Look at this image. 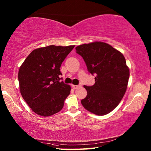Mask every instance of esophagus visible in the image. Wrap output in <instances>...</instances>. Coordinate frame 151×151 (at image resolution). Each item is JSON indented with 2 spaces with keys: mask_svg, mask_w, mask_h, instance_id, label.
<instances>
[{
  "mask_svg": "<svg viewBox=\"0 0 151 151\" xmlns=\"http://www.w3.org/2000/svg\"><path fill=\"white\" fill-rule=\"evenodd\" d=\"M81 85H72V88L74 89H77V88H81Z\"/></svg>",
  "mask_w": 151,
  "mask_h": 151,
  "instance_id": "esophagus-1",
  "label": "esophagus"
}]
</instances>
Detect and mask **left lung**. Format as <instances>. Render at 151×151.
I'll list each match as a JSON object with an SVG mask.
<instances>
[{
  "instance_id": "8db88e82",
  "label": "left lung",
  "mask_w": 151,
  "mask_h": 151,
  "mask_svg": "<svg viewBox=\"0 0 151 151\" xmlns=\"http://www.w3.org/2000/svg\"><path fill=\"white\" fill-rule=\"evenodd\" d=\"M88 72L95 75V84L84 86L87 96L81 101L86 110L104 115L117 106L126 92L130 73L123 54L103 42L83 44L75 48Z\"/></svg>"
}]
</instances>
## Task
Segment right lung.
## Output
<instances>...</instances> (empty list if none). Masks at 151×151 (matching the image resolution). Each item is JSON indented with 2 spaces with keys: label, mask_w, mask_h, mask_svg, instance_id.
Listing matches in <instances>:
<instances>
[{
  "label": "right lung",
  "mask_w": 151,
  "mask_h": 151,
  "mask_svg": "<svg viewBox=\"0 0 151 151\" xmlns=\"http://www.w3.org/2000/svg\"><path fill=\"white\" fill-rule=\"evenodd\" d=\"M75 45H50L34 50L18 73L22 98L35 113L47 117L63 107L70 86L61 81L60 67Z\"/></svg>",
  "instance_id": "right-lung-1"
}]
</instances>
